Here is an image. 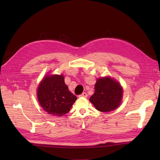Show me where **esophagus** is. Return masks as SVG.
<instances>
[{
    "mask_svg": "<svg viewBox=\"0 0 160 160\" xmlns=\"http://www.w3.org/2000/svg\"><path fill=\"white\" fill-rule=\"evenodd\" d=\"M79 97H80V98H87V93H86L85 92H84L82 94H80Z\"/></svg>",
    "mask_w": 160,
    "mask_h": 160,
    "instance_id": "obj_1",
    "label": "esophagus"
}]
</instances>
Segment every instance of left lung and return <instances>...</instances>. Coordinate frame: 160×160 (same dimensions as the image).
Wrapping results in <instances>:
<instances>
[{"instance_id":"8db88e82","label":"left lung","mask_w":160,"mask_h":160,"mask_svg":"<svg viewBox=\"0 0 160 160\" xmlns=\"http://www.w3.org/2000/svg\"><path fill=\"white\" fill-rule=\"evenodd\" d=\"M122 89L120 84L111 78L98 79L95 84V93L90 102L101 112H109L118 108L121 102Z\"/></svg>"}]
</instances>
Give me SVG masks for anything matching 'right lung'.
<instances>
[{
  "label": "right lung",
  "mask_w": 160,
  "mask_h": 160,
  "mask_svg": "<svg viewBox=\"0 0 160 160\" xmlns=\"http://www.w3.org/2000/svg\"><path fill=\"white\" fill-rule=\"evenodd\" d=\"M37 96L43 109L56 116L67 114L77 100L69 91L62 75L46 76L39 84Z\"/></svg>",
  "instance_id": "obj_1"
}]
</instances>
